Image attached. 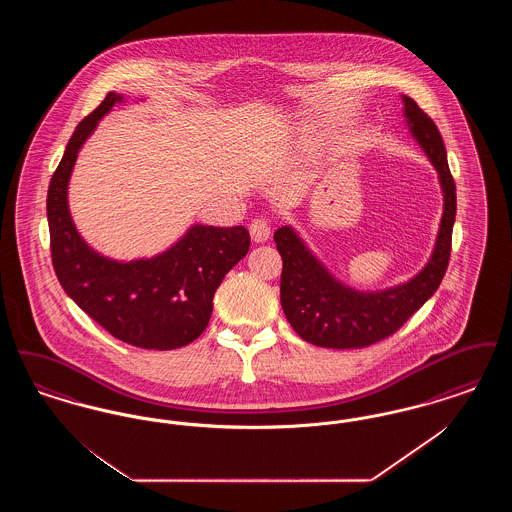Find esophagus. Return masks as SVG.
<instances>
[{
    "instance_id": "obj_1",
    "label": "esophagus",
    "mask_w": 512,
    "mask_h": 512,
    "mask_svg": "<svg viewBox=\"0 0 512 512\" xmlns=\"http://www.w3.org/2000/svg\"><path fill=\"white\" fill-rule=\"evenodd\" d=\"M249 232H251V238L253 242L257 244H263L270 238V220L267 217H257V219L251 220L249 224Z\"/></svg>"
}]
</instances>
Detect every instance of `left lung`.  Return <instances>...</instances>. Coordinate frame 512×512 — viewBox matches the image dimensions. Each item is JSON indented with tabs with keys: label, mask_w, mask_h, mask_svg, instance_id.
Returning <instances> with one entry per match:
<instances>
[{
	"label": "left lung",
	"mask_w": 512,
	"mask_h": 512,
	"mask_svg": "<svg viewBox=\"0 0 512 512\" xmlns=\"http://www.w3.org/2000/svg\"><path fill=\"white\" fill-rule=\"evenodd\" d=\"M405 117L414 138L439 172L443 217L432 259L411 282L386 292H355L330 276L292 228L274 232L282 257L280 303L293 330L318 347L361 349L395 334L438 290L451 257L453 222L457 215L455 180L438 126L413 98L405 96Z\"/></svg>",
	"instance_id": "left-lung-1"
}]
</instances>
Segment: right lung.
Masks as SVG:
<instances>
[{
  "label": "right lung",
  "mask_w": 512,
  "mask_h": 512,
  "mask_svg": "<svg viewBox=\"0 0 512 512\" xmlns=\"http://www.w3.org/2000/svg\"><path fill=\"white\" fill-rule=\"evenodd\" d=\"M122 96L109 92L78 122L48 190L49 249L57 280L74 303L113 338L167 351L197 340L209 324L213 297L247 255L245 226L195 224L169 251L130 263L101 257L80 238L67 205V184L78 149Z\"/></svg>",
  "instance_id": "1"
}]
</instances>
